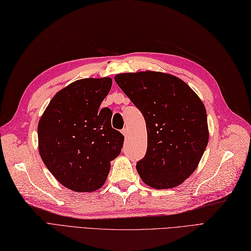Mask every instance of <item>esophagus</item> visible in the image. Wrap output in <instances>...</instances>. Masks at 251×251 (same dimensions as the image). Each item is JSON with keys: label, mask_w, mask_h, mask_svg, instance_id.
Segmentation results:
<instances>
[{"label": "esophagus", "mask_w": 251, "mask_h": 251, "mask_svg": "<svg viewBox=\"0 0 251 251\" xmlns=\"http://www.w3.org/2000/svg\"><path fill=\"white\" fill-rule=\"evenodd\" d=\"M123 134H124L125 137H126V136L128 135V128H127V127H125V128L123 129Z\"/></svg>", "instance_id": "obj_1"}]
</instances>
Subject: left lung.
<instances>
[{
	"label": "left lung",
	"mask_w": 251,
	"mask_h": 251,
	"mask_svg": "<svg viewBox=\"0 0 251 251\" xmlns=\"http://www.w3.org/2000/svg\"><path fill=\"white\" fill-rule=\"evenodd\" d=\"M114 80L145 119L148 150L136 166L143 183L154 189L184 183L209 142L201 100L183 80L165 73H124Z\"/></svg>",
	"instance_id": "1"
}]
</instances>
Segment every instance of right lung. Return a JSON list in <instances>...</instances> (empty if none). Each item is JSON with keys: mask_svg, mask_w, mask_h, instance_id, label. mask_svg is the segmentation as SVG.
<instances>
[{"mask_svg": "<svg viewBox=\"0 0 251 251\" xmlns=\"http://www.w3.org/2000/svg\"><path fill=\"white\" fill-rule=\"evenodd\" d=\"M109 76L73 82L58 91L38 123V150L50 174L75 192L102 187L125 137L111 126L112 111L100 109Z\"/></svg>", "mask_w": 251, "mask_h": 251, "instance_id": "right-lung-1", "label": "right lung"}]
</instances>
